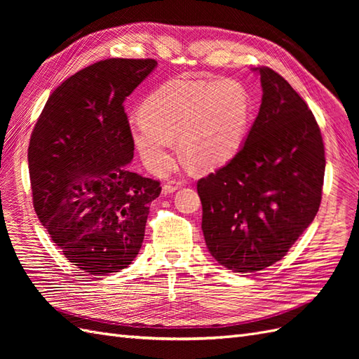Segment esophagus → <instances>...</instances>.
Wrapping results in <instances>:
<instances>
[{
  "mask_svg": "<svg viewBox=\"0 0 359 359\" xmlns=\"http://www.w3.org/2000/svg\"><path fill=\"white\" fill-rule=\"evenodd\" d=\"M181 187V181L177 180H170L168 182L163 184V194H170L175 190H178Z\"/></svg>",
  "mask_w": 359,
  "mask_h": 359,
  "instance_id": "1",
  "label": "esophagus"
}]
</instances>
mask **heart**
Here are the masks:
<instances>
[{"label":"heart","instance_id":"b5f03b06","mask_svg":"<svg viewBox=\"0 0 359 359\" xmlns=\"http://www.w3.org/2000/svg\"><path fill=\"white\" fill-rule=\"evenodd\" d=\"M250 109V95L238 81L173 79L147 95L130 137L156 172L169 169L177 139L184 158L199 169H215L241 145Z\"/></svg>","mask_w":359,"mask_h":359}]
</instances>
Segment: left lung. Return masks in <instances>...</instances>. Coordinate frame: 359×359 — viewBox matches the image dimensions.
Here are the masks:
<instances>
[{"label": "left lung", "mask_w": 359, "mask_h": 359, "mask_svg": "<svg viewBox=\"0 0 359 359\" xmlns=\"http://www.w3.org/2000/svg\"><path fill=\"white\" fill-rule=\"evenodd\" d=\"M253 72L264 94L244 145L198 181L206 247L243 274L289 252L319 211L325 175L320 128L307 103L274 70Z\"/></svg>", "instance_id": "obj_1"}]
</instances>
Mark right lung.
Wrapping results in <instances>:
<instances>
[{"label": "right lung", "mask_w": 359, "mask_h": 359, "mask_svg": "<svg viewBox=\"0 0 359 359\" xmlns=\"http://www.w3.org/2000/svg\"><path fill=\"white\" fill-rule=\"evenodd\" d=\"M156 60L109 58L64 81L28 147L32 203L69 262L91 276L119 273L145 236L160 182L128 169L135 145L124 100Z\"/></svg>", "instance_id": "obj_1"}]
</instances>
